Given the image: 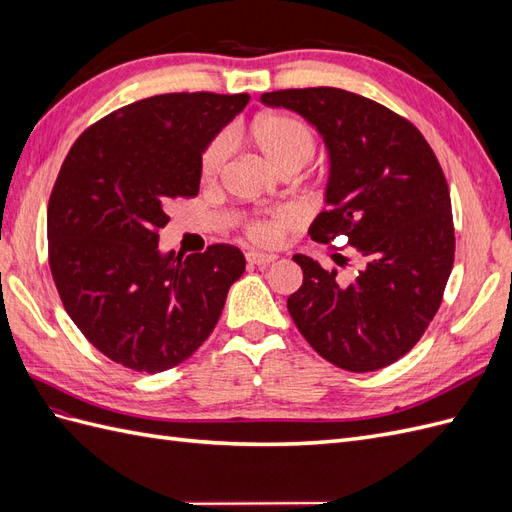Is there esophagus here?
Here are the masks:
<instances>
[{
	"mask_svg": "<svg viewBox=\"0 0 512 512\" xmlns=\"http://www.w3.org/2000/svg\"><path fill=\"white\" fill-rule=\"evenodd\" d=\"M275 258L277 256H273V254H258V252L245 254L247 265H252V267H267V265H271V262H275Z\"/></svg>",
	"mask_w": 512,
	"mask_h": 512,
	"instance_id": "34e87169",
	"label": "esophagus"
}]
</instances>
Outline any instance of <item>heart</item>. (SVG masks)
Masks as SVG:
<instances>
[{"label": "heart", "instance_id": "1", "mask_svg": "<svg viewBox=\"0 0 512 512\" xmlns=\"http://www.w3.org/2000/svg\"><path fill=\"white\" fill-rule=\"evenodd\" d=\"M247 138L254 147L273 164L280 173H297L314 160L318 141L314 130L305 121L286 115V113H262L250 126H247ZM232 141L228 134L215 136L205 147L200 158V177L207 183H215L226 168L230 156ZM288 224L286 213H275L273 218L250 220L245 224V237L256 245H271L284 226Z\"/></svg>", "mask_w": 512, "mask_h": 512}]
</instances>
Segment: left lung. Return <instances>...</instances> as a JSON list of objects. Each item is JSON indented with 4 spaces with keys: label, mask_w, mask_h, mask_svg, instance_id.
<instances>
[{
    "label": "left lung",
    "mask_w": 512,
    "mask_h": 512,
    "mask_svg": "<svg viewBox=\"0 0 512 512\" xmlns=\"http://www.w3.org/2000/svg\"><path fill=\"white\" fill-rule=\"evenodd\" d=\"M305 117L329 149V205L309 235L348 237L363 267L350 277L297 254L301 288L288 312L322 359L354 374L395 363L436 316L455 260L451 194L436 153L408 119L337 87L262 94ZM342 260L346 256L339 254Z\"/></svg>",
    "instance_id": "8db88e82"
}]
</instances>
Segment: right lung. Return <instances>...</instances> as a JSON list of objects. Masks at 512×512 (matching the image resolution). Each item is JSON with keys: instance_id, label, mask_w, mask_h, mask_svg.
<instances>
[{"instance_id": "1", "label": "right lung", "mask_w": 512, "mask_h": 512, "mask_svg": "<svg viewBox=\"0 0 512 512\" xmlns=\"http://www.w3.org/2000/svg\"><path fill=\"white\" fill-rule=\"evenodd\" d=\"M247 94H162L121 106L76 138L46 211L49 265L79 331L108 359L158 374L211 335L245 271L239 247L162 254L170 203L192 198L200 158Z\"/></svg>"}]
</instances>
